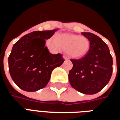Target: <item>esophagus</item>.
<instances>
[{
	"instance_id": "1",
	"label": "esophagus",
	"mask_w": 120,
	"mask_h": 120,
	"mask_svg": "<svg viewBox=\"0 0 120 120\" xmlns=\"http://www.w3.org/2000/svg\"><path fill=\"white\" fill-rule=\"evenodd\" d=\"M63 58H64V60H68V58L66 56H65V55H64V56H63Z\"/></svg>"
}]
</instances>
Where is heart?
Returning <instances> with one entry per match:
<instances>
[{
    "label": "heart",
    "mask_w": 120,
    "mask_h": 120,
    "mask_svg": "<svg viewBox=\"0 0 120 120\" xmlns=\"http://www.w3.org/2000/svg\"><path fill=\"white\" fill-rule=\"evenodd\" d=\"M47 45L54 49L60 47L66 51L69 56L73 58H82L87 55L90 50L89 40L84 36L63 33L56 37H51L47 40Z\"/></svg>",
    "instance_id": "obj_1"
}]
</instances>
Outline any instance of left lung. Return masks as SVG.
Instances as JSON below:
<instances>
[{
    "mask_svg": "<svg viewBox=\"0 0 120 120\" xmlns=\"http://www.w3.org/2000/svg\"><path fill=\"white\" fill-rule=\"evenodd\" d=\"M90 43V50L84 57L71 59L73 68L69 80L72 87L86 94L100 92L109 83L112 73V57L107 45L97 35L82 33Z\"/></svg>",
    "mask_w": 120,
    "mask_h": 120,
    "instance_id": "8db88e82",
    "label": "left lung"
}]
</instances>
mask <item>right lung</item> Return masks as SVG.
Instances as JSON below:
<instances>
[{
	"label": "right lung",
	"mask_w": 120,
	"mask_h": 120,
	"mask_svg": "<svg viewBox=\"0 0 120 120\" xmlns=\"http://www.w3.org/2000/svg\"><path fill=\"white\" fill-rule=\"evenodd\" d=\"M57 30L32 32L13 45L8 57L9 71L12 80L20 89L34 92L45 87L52 70L64 62L61 54L52 55L45 45V40Z\"/></svg>",
	"instance_id": "right-lung-1"
}]
</instances>
